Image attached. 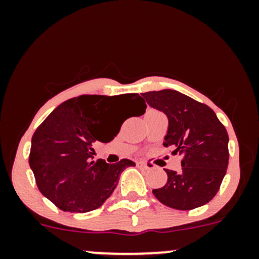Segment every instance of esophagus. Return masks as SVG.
<instances>
[{
  "mask_svg": "<svg viewBox=\"0 0 259 259\" xmlns=\"http://www.w3.org/2000/svg\"><path fill=\"white\" fill-rule=\"evenodd\" d=\"M136 165L140 168H147V164L145 162H142V160H139V162H136Z\"/></svg>",
  "mask_w": 259,
  "mask_h": 259,
  "instance_id": "obj_1",
  "label": "esophagus"
}]
</instances>
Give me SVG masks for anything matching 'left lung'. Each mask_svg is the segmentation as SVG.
<instances>
[{"label": "left lung", "instance_id": "1", "mask_svg": "<svg viewBox=\"0 0 259 259\" xmlns=\"http://www.w3.org/2000/svg\"><path fill=\"white\" fill-rule=\"evenodd\" d=\"M152 108L168 118L165 147L183 154L181 171L165 169L167 184L153 190L159 202L174 209L189 210L212 200L229 163L227 129L209 107L175 90L142 94Z\"/></svg>", "mask_w": 259, "mask_h": 259}]
</instances>
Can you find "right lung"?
I'll return each mask as SVG.
<instances>
[{"label":"right lung","instance_id":"obj_1","mask_svg":"<svg viewBox=\"0 0 259 259\" xmlns=\"http://www.w3.org/2000/svg\"><path fill=\"white\" fill-rule=\"evenodd\" d=\"M132 102L138 115L146 111L139 94L119 96L82 95L59 105L31 139L29 165L45 197L59 209L86 213L105 203L117 187L121 171L135 163L121 159L108 164L94 160L92 144L109 142L121 126L115 114Z\"/></svg>","mask_w":259,"mask_h":259}]
</instances>
